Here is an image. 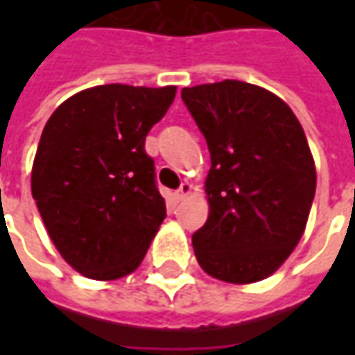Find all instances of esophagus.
Segmentation results:
<instances>
[{
  "label": "esophagus",
  "mask_w": 355,
  "mask_h": 355,
  "mask_svg": "<svg viewBox=\"0 0 355 355\" xmlns=\"http://www.w3.org/2000/svg\"><path fill=\"white\" fill-rule=\"evenodd\" d=\"M190 193H192V184L182 182V184H180V188L177 190V200H184V198H188Z\"/></svg>",
  "instance_id": "1"
}]
</instances>
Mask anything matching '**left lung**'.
<instances>
[{
  "instance_id": "8db88e82",
  "label": "left lung",
  "mask_w": 355,
  "mask_h": 355,
  "mask_svg": "<svg viewBox=\"0 0 355 355\" xmlns=\"http://www.w3.org/2000/svg\"><path fill=\"white\" fill-rule=\"evenodd\" d=\"M180 94L211 154L196 259L220 282H261L293 253L312 207L315 167L302 125L279 96L245 81Z\"/></svg>"
}]
</instances>
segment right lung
<instances>
[{
    "label": "right lung",
    "mask_w": 355,
    "mask_h": 355,
    "mask_svg": "<svg viewBox=\"0 0 355 355\" xmlns=\"http://www.w3.org/2000/svg\"><path fill=\"white\" fill-rule=\"evenodd\" d=\"M175 93L98 85L70 96L45 123L32 196L58 253L91 279L135 272L167 216L144 142Z\"/></svg>",
    "instance_id": "obj_1"
}]
</instances>
